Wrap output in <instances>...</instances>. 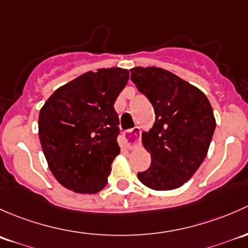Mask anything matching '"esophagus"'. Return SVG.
Returning <instances> with one entry per match:
<instances>
[{
  "mask_svg": "<svg viewBox=\"0 0 248 248\" xmlns=\"http://www.w3.org/2000/svg\"><path fill=\"white\" fill-rule=\"evenodd\" d=\"M141 143V130L140 127H134L126 134V144L129 149L137 147Z\"/></svg>",
  "mask_w": 248,
  "mask_h": 248,
  "instance_id": "1",
  "label": "esophagus"
}]
</instances>
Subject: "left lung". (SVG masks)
I'll return each mask as SVG.
<instances>
[{"instance_id": "left-lung-1", "label": "left lung", "mask_w": 248, "mask_h": 248, "mask_svg": "<svg viewBox=\"0 0 248 248\" xmlns=\"http://www.w3.org/2000/svg\"><path fill=\"white\" fill-rule=\"evenodd\" d=\"M130 71L156 117L152 129L142 134L152 163L137 177L156 191L180 187L205 159L216 127L213 107L203 92L170 71L155 67Z\"/></svg>"}]
</instances>
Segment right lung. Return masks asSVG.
Returning a JSON list of instances; mask_svg holds the SVG:
<instances>
[{"mask_svg":"<svg viewBox=\"0 0 248 248\" xmlns=\"http://www.w3.org/2000/svg\"><path fill=\"white\" fill-rule=\"evenodd\" d=\"M129 80L122 68L88 71L56 89L39 113V139L53 177L78 193H96L107 184L121 153L114 103Z\"/></svg>","mask_w":248,"mask_h":248,"instance_id":"right-lung-1","label":"right lung"}]
</instances>
